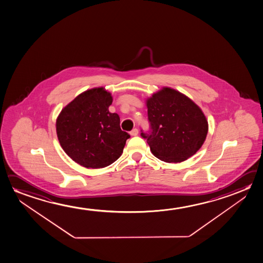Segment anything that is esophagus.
I'll list each match as a JSON object with an SVG mask.
<instances>
[{
    "instance_id": "esophagus-1",
    "label": "esophagus",
    "mask_w": 263,
    "mask_h": 263,
    "mask_svg": "<svg viewBox=\"0 0 263 263\" xmlns=\"http://www.w3.org/2000/svg\"><path fill=\"white\" fill-rule=\"evenodd\" d=\"M138 134H139V130H138V129H136V128L133 129V130L129 133V134H130L132 136H137Z\"/></svg>"
}]
</instances>
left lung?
Segmentation results:
<instances>
[{
    "mask_svg": "<svg viewBox=\"0 0 263 263\" xmlns=\"http://www.w3.org/2000/svg\"><path fill=\"white\" fill-rule=\"evenodd\" d=\"M151 152L165 163H181L203 145L209 123L203 111L188 97L174 88H163L146 100Z\"/></svg>",
    "mask_w": 263,
    "mask_h": 263,
    "instance_id": "8db88e82",
    "label": "left lung"
}]
</instances>
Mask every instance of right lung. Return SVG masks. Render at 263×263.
<instances>
[{
  "label": "right lung",
  "mask_w": 263,
  "mask_h": 263,
  "mask_svg": "<svg viewBox=\"0 0 263 263\" xmlns=\"http://www.w3.org/2000/svg\"><path fill=\"white\" fill-rule=\"evenodd\" d=\"M111 103L105 88H91L72 100L57 119L60 145L82 166L97 169L114 163L130 137L121 130L117 113L108 111Z\"/></svg>",
  "instance_id": "right-lung-1"
}]
</instances>
